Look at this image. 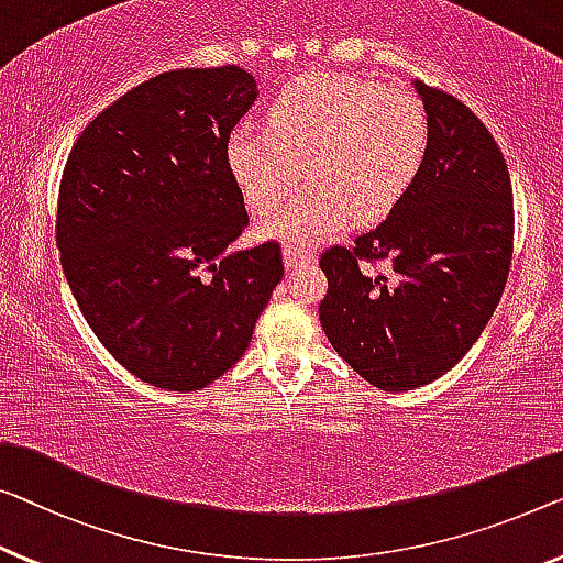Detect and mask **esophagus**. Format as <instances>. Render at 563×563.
<instances>
[{
	"label": "esophagus",
	"instance_id": "esophagus-1",
	"mask_svg": "<svg viewBox=\"0 0 563 563\" xmlns=\"http://www.w3.org/2000/svg\"><path fill=\"white\" fill-rule=\"evenodd\" d=\"M283 260H285V267H298V265H306V263H313V253H308V250L292 245H283Z\"/></svg>",
	"mask_w": 563,
	"mask_h": 563
}]
</instances>
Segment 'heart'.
Segmentation results:
<instances>
[{"instance_id":"heart-1","label":"heart","mask_w":563,"mask_h":563,"mask_svg":"<svg viewBox=\"0 0 563 563\" xmlns=\"http://www.w3.org/2000/svg\"><path fill=\"white\" fill-rule=\"evenodd\" d=\"M271 125L242 123L228 141V162L247 205L265 212L260 234L292 245L333 238L351 217L374 220L399 205L422 169L430 115L415 93L343 73L288 82L267 111Z\"/></svg>"}]
</instances>
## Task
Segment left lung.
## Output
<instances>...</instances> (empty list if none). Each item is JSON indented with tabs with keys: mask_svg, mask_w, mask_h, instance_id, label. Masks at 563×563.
Instances as JSON below:
<instances>
[{
	"mask_svg": "<svg viewBox=\"0 0 563 563\" xmlns=\"http://www.w3.org/2000/svg\"><path fill=\"white\" fill-rule=\"evenodd\" d=\"M430 115L422 169L387 220L329 247L318 306L331 346L382 391L450 372L483 333L514 255L510 176L496 139L457 98L415 80ZM388 260L376 274L368 262Z\"/></svg>",
	"mask_w": 563,
	"mask_h": 563,
	"instance_id": "8db88e82",
	"label": "left lung"
}]
</instances>
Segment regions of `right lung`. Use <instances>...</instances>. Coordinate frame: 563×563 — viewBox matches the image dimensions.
<instances>
[{
  "instance_id": "obj_1",
  "label": "right lung",
  "mask_w": 563,
  "mask_h": 563,
  "mask_svg": "<svg viewBox=\"0 0 563 563\" xmlns=\"http://www.w3.org/2000/svg\"><path fill=\"white\" fill-rule=\"evenodd\" d=\"M255 98L238 65L156 75L96 115L67 156L55 232L65 278L108 354L151 387L220 379L283 278L278 242L232 250L247 209L228 141Z\"/></svg>"
}]
</instances>
